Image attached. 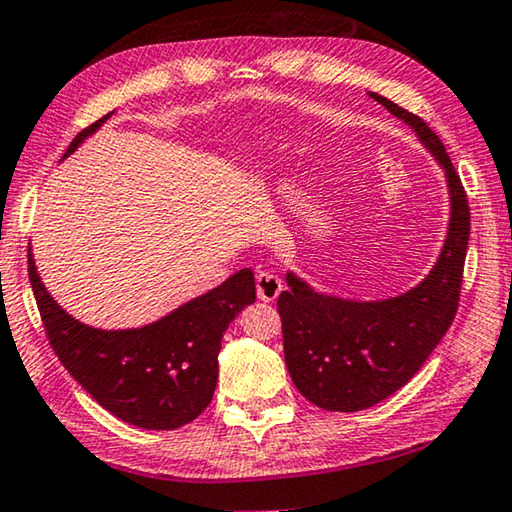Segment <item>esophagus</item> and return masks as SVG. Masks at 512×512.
<instances>
[{"label":"esophagus","mask_w":512,"mask_h":512,"mask_svg":"<svg viewBox=\"0 0 512 512\" xmlns=\"http://www.w3.org/2000/svg\"><path fill=\"white\" fill-rule=\"evenodd\" d=\"M283 290V283L277 274L270 270H261L256 274V295L263 302H274Z\"/></svg>","instance_id":"obj_1"}]
</instances>
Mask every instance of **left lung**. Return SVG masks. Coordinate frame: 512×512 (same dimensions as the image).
Returning <instances> with one entry per match:
<instances>
[{"mask_svg":"<svg viewBox=\"0 0 512 512\" xmlns=\"http://www.w3.org/2000/svg\"><path fill=\"white\" fill-rule=\"evenodd\" d=\"M405 121L444 169L451 219L430 274L407 293L380 302H355L316 293L286 274L277 300L283 355L297 391L329 412H359L405 387L451 327L460 302L469 245V203L451 157L428 123L380 93H368Z\"/></svg>","mask_w":512,"mask_h":512,"instance_id":"8db88e82","label":"left lung"}]
</instances>
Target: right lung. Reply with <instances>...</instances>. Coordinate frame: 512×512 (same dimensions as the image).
Here are the masks:
<instances>
[{"instance_id":"obj_1","label":"right lung","mask_w":512,"mask_h":512,"mask_svg":"<svg viewBox=\"0 0 512 512\" xmlns=\"http://www.w3.org/2000/svg\"><path fill=\"white\" fill-rule=\"evenodd\" d=\"M107 119L109 114L84 128L64 157ZM29 281L47 341L66 371L107 412L146 430H174L206 410L217 387L222 336L256 300L254 272L247 267L151 325L107 332L75 320L54 302L31 251Z\"/></svg>"}]
</instances>
